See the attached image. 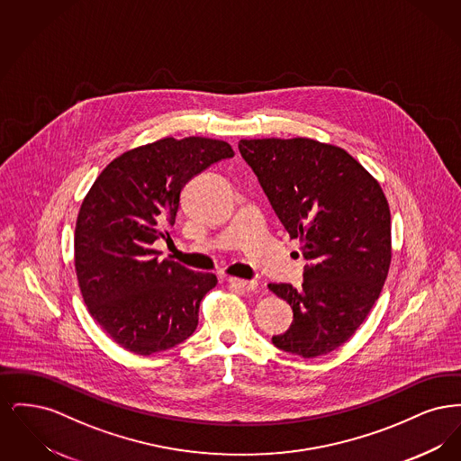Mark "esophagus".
I'll list each match as a JSON object with an SVG mask.
<instances>
[{
  "instance_id": "34e87169",
  "label": "esophagus",
  "mask_w": 461,
  "mask_h": 461,
  "mask_svg": "<svg viewBox=\"0 0 461 461\" xmlns=\"http://www.w3.org/2000/svg\"><path fill=\"white\" fill-rule=\"evenodd\" d=\"M228 284H230V286H233V288L243 290V292H252V290H256V288H258V284H256V282L240 280V278H228Z\"/></svg>"
}]
</instances>
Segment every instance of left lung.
<instances>
[{"label":"left lung","instance_id":"8db88e82","mask_svg":"<svg viewBox=\"0 0 461 461\" xmlns=\"http://www.w3.org/2000/svg\"><path fill=\"white\" fill-rule=\"evenodd\" d=\"M278 220L311 264L301 288L269 284L294 321L273 344L316 357L348 342L378 299L393 258L391 211L378 181L344 149L311 138L240 140Z\"/></svg>","mask_w":461,"mask_h":461}]
</instances>
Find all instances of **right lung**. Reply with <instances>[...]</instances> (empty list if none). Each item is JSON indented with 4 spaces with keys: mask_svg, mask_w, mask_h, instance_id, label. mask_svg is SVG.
Listing matches in <instances>:
<instances>
[{
    "mask_svg": "<svg viewBox=\"0 0 461 461\" xmlns=\"http://www.w3.org/2000/svg\"><path fill=\"white\" fill-rule=\"evenodd\" d=\"M233 155L221 140L162 138L113 158L89 188L76 221V275L89 314L126 351H166L197 329L218 278L160 261L154 241L169 237L185 185Z\"/></svg>",
    "mask_w": 461,
    "mask_h": 461,
    "instance_id": "1",
    "label": "right lung"
}]
</instances>
